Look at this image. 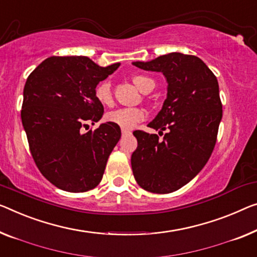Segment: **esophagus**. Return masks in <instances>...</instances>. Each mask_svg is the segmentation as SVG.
<instances>
[{
    "label": "esophagus",
    "instance_id": "esophagus-1",
    "mask_svg": "<svg viewBox=\"0 0 257 257\" xmlns=\"http://www.w3.org/2000/svg\"><path fill=\"white\" fill-rule=\"evenodd\" d=\"M121 134H122V136L125 137V136H129V135H132V132H129V130H123V129H122Z\"/></svg>",
    "mask_w": 257,
    "mask_h": 257
}]
</instances>
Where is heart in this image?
<instances>
[{
  "label": "heart",
  "instance_id": "1",
  "mask_svg": "<svg viewBox=\"0 0 257 257\" xmlns=\"http://www.w3.org/2000/svg\"><path fill=\"white\" fill-rule=\"evenodd\" d=\"M133 82L137 86V89L144 92L149 84L153 83V80L149 77H145V76L139 75L133 78ZM94 97L101 105H112L113 97L109 83H99L94 89ZM105 118L107 122L115 124L123 130H132L147 118V112L142 108H118L107 113Z\"/></svg>",
  "mask_w": 257,
  "mask_h": 257
}]
</instances>
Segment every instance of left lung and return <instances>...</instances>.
<instances>
[{"mask_svg": "<svg viewBox=\"0 0 257 257\" xmlns=\"http://www.w3.org/2000/svg\"><path fill=\"white\" fill-rule=\"evenodd\" d=\"M133 64L163 72L168 83L163 108L149 123L160 130L163 139L143 130L134 132L137 139L132 155L134 177L151 193H173L200 173L216 145L223 116L218 80L200 57L181 53Z\"/></svg>", "mask_w": 257, "mask_h": 257, "instance_id": "1", "label": "left lung"}]
</instances>
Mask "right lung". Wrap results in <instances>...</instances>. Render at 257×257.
<instances>
[{
  "instance_id": "right-lung-1",
  "label": "right lung",
  "mask_w": 257,
  "mask_h": 257,
  "mask_svg": "<svg viewBox=\"0 0 257 257\" xmlns=\"http://www.w3.org/2000/svg\"><path fill=\"white\" fill-rule=\"evenodd\" d=\"M118 66L99 67L86 56H52L26 79L23 127L37 167L57 188L83 193L101 181L121 129L109 122L86 133L83 128L102 117L94 89Z\"/></svg>"
}]
</instances>
